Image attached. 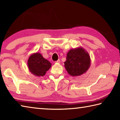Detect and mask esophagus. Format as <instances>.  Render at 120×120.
Listing matches in <instances>:
<instances>
[{
    "label": "esophagus",
    "instance_id": "esophagus-1",
    "mask_svg": "<svg viewBox=\"0 0 120 120\" xmlns=\"http://www.w3.org/2000/svg\"><path fill=\"white\" fill-rule=\"evenodd\" d=\"M55 63H60V60H58L57 61H56Z\"/></svg>",
    "mask_w": 120,
    "mask_h": 120
}]
</instances>
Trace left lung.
Masks as SVG:
<instances>
[{
    "label": "left lung",
    "mask_w": 120,
    "mask_h": 120,
    "mask_svg": "<svg viewBox=\"0 0 120 120\" xmlns=\"http://www.w3.org/2000/svg\"><path fill=\"white\" fill-rule=\"evenodd\" d=\"M90 65L91 60L89 54L82 47L70 49L64 62L68 73L73 77L80 76L85 73L89 68Z\"/></svg>",
    "instance_id": "obj_1"
}]
</instances>
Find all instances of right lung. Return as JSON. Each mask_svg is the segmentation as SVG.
<instances>
[{
    "mask_svg": "<svg viewBox=\"0 0 120 120\" xmlns=\"http://www.w3.org/2000/svg\"><path fill=\"white\" fill-rule=\"evenodd\" d=\"M27 64L31 73L38 77L44 76L52 66L51 63L38 52L31 54L29 56Z\"/></svg>",
    "mask_w": 120,
    "mask_h": 120,
    "instance_id": "add662e5",
    "label": "right lung"
}]
</instances>
